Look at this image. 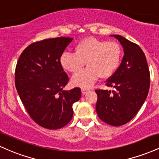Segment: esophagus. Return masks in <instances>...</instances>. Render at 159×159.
<instances>
[{
	"mask_svg": "<svg viewBox=\"0 0 159 159\" xmlns=\"http://www.w3.org/2000/svg\"><path fill=\"white\" fill-rule=\"evenodd\" d=\"M89 90H88V89H85V88H82L81 89V93H83V94H85L86 93H87V91H88Z\"/></svg>",
	"mask_w": 159,
	"mask_h": 159,
	"instance_id": "34e87169",
	"label": "esophagus"
}]
</instances>
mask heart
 I'll use <instances>...</instances> for the list:
<instances>
[{"label": "heart", "instance_id": "obj_1", "mask_svg": "<svg viewBox=\"0 0 159 159\" xmlns=\"http://www.w3.org/2000/svg\"><path fill=\"white\" fill-rule=\"evenodd\" d=\"M122 57L120 45L114 41L87 37L75 46V54L63 53L61 64L65 70L76 74L86 62L88 68L74 76L72 84L88 88L98 79L107 78L119 66Z\"/></svg>", "mask_w": 159, "mask_h": 159}]
</instances>
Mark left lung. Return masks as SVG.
Returning <instances> with one entry per match:
<instances>
[{
  "label": "left lung",
  "mask_w": 159,
  "mask_h": 159,
  "mask_svg": "<svg viewBox=\"0 0 159 159\" xmlns=\"http://www.w3.org/2000/svg\"><path fill=\"white\" fill-rule=\"evenodd\" d=\"M123 45L120 66L106 81L114 90H96L99 119L114 126L130 121L138 114L149 90L150 75L146 56L139 45L120 35H112Z\"/></svg>",
  "instance_id": "obj_1"
}]
</instances>
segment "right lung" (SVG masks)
<instances>
[{
	"mask_svg": "<svg viewBox=\"0 0 159 159\" xmlns=\"http://www.w3.org/2000/svg\"><path fill=\"white\" fill-rule=\"evenodd\" d=\"M72 40L57 37L32 43L16 64L15 84L19 97L33 120L45 129L67 125L73 116L72 105L81 96L79 87L63 90L69 77L61 57Z\"/></svg>",
	"mask_w": 159,
	"mask_h": 159,
	"instance_id": "obj_1",
	"label": "right lung"
}]
</instances>
